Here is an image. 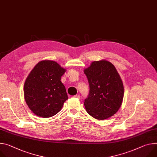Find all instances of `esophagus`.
<instances>
[{
    "label": "esophagus",
    "mask_w": 157,
    "mask_h": 157,
    "mask_svg": "<svg viewBox=\"0 0 157 157\" xmlns=\"http://www.w3.org/2000/svg\"><path fill=\"white\" fill-rule=\"evenodd\" d=\"M75 98H80L81 96H80V94H76V95L75 96Z\"/></svg>",
    "instance_id": "obj_1"
}]
</instances>
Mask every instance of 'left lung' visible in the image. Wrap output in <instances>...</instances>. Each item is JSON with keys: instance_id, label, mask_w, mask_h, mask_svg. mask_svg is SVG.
<instances>
[{"instance_id": "left-lung-1", "label": "left lung", "mask_w": 157, "mask_h": 157, "mask_svg": "<svg viewBox=\"0 0 157 157\" xmlns=\"http://www.w3.org/2000/svg\"><path fill=\"white\" fill-rule=\"evenodd\" d=\"M84 73L90 86L88 96L84 102L88 113L100 120L115 115L124 96L123 82L115 67L106 60L93 61Z\"/></svg>"}]
</instances>
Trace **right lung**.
<instances>
[{"label": "right lung", "mask_w": 157, "mask_h": 157, "mask_svg": "<svg viewBox=\"0 0 157 157\" xmlns=\"http://www.w3.org/2000/svg\"><path fill=\"white\" fill-rule=\"evenodd\" d=\"M66 69L54 61L38 63L24 83L25 101L36 115L51 117L60 111L68 99L61 78Z\"/></svg>", "instance_id": "add662e5"}]
</instances>
